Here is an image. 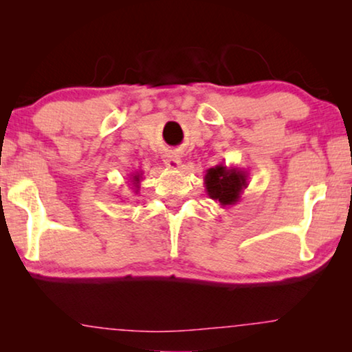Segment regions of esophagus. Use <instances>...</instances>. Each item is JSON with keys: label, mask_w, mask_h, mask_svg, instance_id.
I'll use <instances>...</instances> for the list:
<instances>
[{"label": "esophagus", "mask_w": 352, "mask_h": 352, "mask_svg": "<svg viewBox=\"0 0 352 352\" xmlns=\"http://www.w3.org/2000/svg\"><path fill=\"white\" fill-rule=\"evenodd\" d=\"M163 162H165V165L170 168V170H177V168L181 166V157L175 152L166 153L165 158H163Z\"/></svg>", "instance_id": "34e87169"}]
</instances>
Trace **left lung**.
Listing matches in <instances>:
<instances>
[{
    "mask_svg": "<svg viewBox=\"0 0 352 352\" xmlns=\"http://www.w3.org/2000/svg\"><path fill=\"white\" fill-rule=\"evenodd\" d=\"M247 173L240 168H228L223 163L206 170L205 190L210 199L219 201L221 206L235 205L248 186Z\"/></svg>",
    "mask_w": 352,
    "mask_h": 352,
    "instance_id": "8db88e82",
    "label": "left lung"
}]
</instances>
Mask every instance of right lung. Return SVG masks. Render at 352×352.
Listing matches in <instances>:
<instances>
[{
    "mask_svg": "<svg viewBox=\"0 0 352 352\" xmlns=\"http://www.w3.org/2000/svg\"><path fill=\"white\" fill-rule=\"evenodd\" d=\"M141 179H142V171L133 173L131 177H129V182H131L134 189H136V194H138V190H139V184H141Z\"/></svg>",
    "mask_w": 352,
    "mask_h": 352,
    "instance_id": "right-lung-1",
    "label": "right lung"
}]
</instances>
